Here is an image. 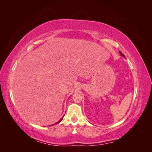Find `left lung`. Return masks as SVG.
Instances as JSON below:
<instances>
[{
	"label": "left lung",
	"mask_w": 152,
	"mask_h": 152,
	"mask_svg": "<svg viewBox=\"0 0 152 152\" xmlns=\"http://www.w3.org/2000/svg\"><path fill=\"white\" fill-rule=\"evenodd\" d=\"M119 52H120V51H119ZM120 54H121V56H124V58H125V56H124V54H123V53H122L121 52H120Z\"/></svg>",
	"instance_id": "8db88e82"
}]
</instances>
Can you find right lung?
<instances>
[{"label": "right lung", "mask_w": 152, "mask_h": 152, "mask_svg": "<svg viewBox=\"0 0 152 152\" xmlns=\"http://www.w3.org/2000/svg\"><path fill=\"white\" fill-rule=\"evenodd\" d=\"M62 119H63V117H62V118H61V120H60V121H58V122H56V124H58V123H59V122H61V121H62Z\"/></svg>", "instance_id": "1"}]
</instances>
